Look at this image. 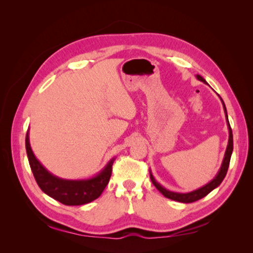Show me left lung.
<instances>
[{"label":"left lung","mask_w":253,"mask_h":253,"mask_svg":"<svg viewBox=\"0 0 253 253\" xmlns=\"http://www.w3.org/2000/svg\"><path fill=\"white\" fill-rule=\"evenodd\" d=\"M195 77H196L197 80L204 82L205 84H208L201 75H196ZM218 97H219V95H218ZM219 99H220L221 103H223V108H224V112H225L226 122H227L228 131H229V139H228V144H227L223 162H221V165H220L218 172L216 173L215 176H214V178L212 180H210L208 183H206L205 186L198 188L194 191H191V192H188V193H179V192H173V191L168 190L164 186L160 185V183L154 178V176H153V174H152V171L150 170V178L153 182V185H154L156 187V189L159 191V192L162 193L164 196H166L167 198H170V200H173V201H176V202H180V203H185V204L193 203V202L201 200V198L205 197L206 195H208L211 192V191H213L214 189L217 188L221 183V181L224 180L225 176L227 174V171H228L229 164H230V158H231L232 151H233V135H232V129H231L230 124H229V120H228L226 105L223 101V99H221L220 97H219Z\"/></svg>","instance_id":"obj_1"}]
</instances>
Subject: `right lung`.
Returning a JSON list of instances; mask_svg holds the SVG:
<instances>
[{
    "label": "right lung",
    "mask_w": 253,
    "mask_h": 253,
    "mask_svg": "<svg viewBox=\"0 0 253 253\" xmlns=\"http://www.w3.org/2000/svg\"><path fill=\"white\" fill-rule=\"evenodd\" d=\"M25 145L30 169L33 171L38 186L45 194L66 206L85 205L100 196L110 181L112 166L114 160L116 159V157L110 159L109 163L91 177L84 179H65L50 173L35 156L30 147L29 128L26 133Z\"/></svg>",
    "instance_id": "1"
}]
</instances>
